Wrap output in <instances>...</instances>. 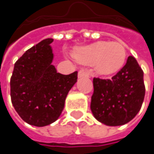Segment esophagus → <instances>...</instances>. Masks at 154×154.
Here are the masks:
<instances>
[{
  "label": "esophagus",
  "mask_w": 154,
  "mask_h": 154,
  "mask_svg": "<svg viewBox=\"0 0 154 154\" xmlns=\"http://www.w3.org/2000/svg\"><path fill=\"white\" fill-rule=\"evenodd\" d=\"M89 76H90L89 72H88L87 70H85V69H81V70L78 72V74H77L78 78H81V77H88Z\"/></svg>",
  "instance_id": "34e87169"
}]
</instances>
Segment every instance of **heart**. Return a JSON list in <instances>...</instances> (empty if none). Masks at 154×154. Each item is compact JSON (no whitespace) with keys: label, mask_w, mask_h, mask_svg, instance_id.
Returning a JSON list of instances; mask_svg holds the SVG:
<instances>
[{"label":"heart","mask_w":154,"mask_h":154,"mask_svg":"<svg viewBox=\"0 0 154 154\" xmlns=\"http://www.w3.org/2000/svg\"><path fill=\"white\" fill-rule=\"evenodd\" d=\"M74 57L81 63L94 64L97 74L109 76L122 69L127 59V50L119 42L99 41L76 48Z\"/></svg>","instance_id":"1"}]
</instances>
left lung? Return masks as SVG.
Listing matches in <instances>:
<instances>
[{"mask_svg":"<svg viewBox=\"0 0 154 154\" xmlns=\"http://www.w3.org/2000/svg\"><path fill=\"white\" fill-rule=\"evenodd\" d=\"M145 94L143 72L133 56L110 79L94 78L91 110L101 123L122 126L132 120L142 107Z\"/></svg>","mask_w":154,"mask_h":154,"instance_id":"1","label":"left lung"}]
</instances>
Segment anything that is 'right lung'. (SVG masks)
I'll return each instance as SVG.
<instances>
[{"mask_svg":"<svg viewBox=\"0 0 154 154\" xmlns=\"http://www.w3.org/2000/svg\"><path fill=\"white\" fill-rule=\"evenodd\" d=\"M47 38L28 49L14 65L11 78L12 105L29 125L48 126L60 116L66 97L76 84L77 72L58 73L51 64L53 52Z\"/></svg>","mask_w":154,"mask_h":154,"instance_id":"1","label":"right lung"}]
</instances>
